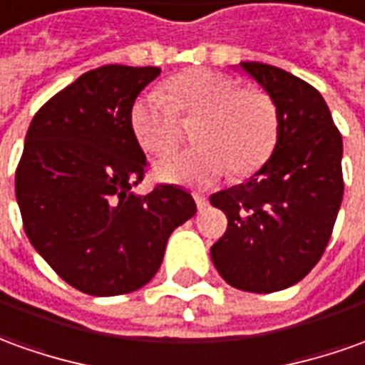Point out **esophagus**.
Instances as JSON below:
<instances>
[{"instance_id": "34e87169", "label": "esophagus", "mask_w": 365, "mask_h": 365, "mask_svg": "<svg viewBox=\"0 0 365 365\" xmlns=\"http://www.w3.org/2000/svg\"><path fill=\"white\" fill-rule=\"evenodd\" d=\"M195 200H197L198 210H205V208H207V197H205V195H198V192H195Z\"/></svg>"}]
</instances>
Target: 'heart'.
Listing matches in <instances>:
<instances>
[{
	"label": "heart",
	"mask_w": 365,
	"mask_h": 365,
	"mask_svg": "<svg viewBox=\"0 0 365 365\" xmlns=\"http://www.w3.org/2000/svg\"><path fill=\"white\" fill-rule=\"evenodd\" d=\"M178 115L198 119L195 149L160 160L157 175L167 182L205 188L232 167L248 177L264 167L278 140V107L268 93L225 73L190 69L175 75L165 93L149 91L135 99L130 130L143 150L163 157L178 143Z\"/></svg>",
	"instance_id": "b5f03b06"
}]
</instances>
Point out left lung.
I'll return each mask as SVG.
<instances>
[{"mask_svg":"<svg viewBox=\"0 0 365 365\" xmlns=\"http://www.w3.org/2000/svg\"><path fill=\"white\" fill-rule=\"evenodd\" d=\"M240 67L274 99L280 129L255 177L210 197L228 218L210 258L230 286L270 294L300 282L328 246L344 197L341 135L310 83L266 63Z\"/></svg>","mask_w":365,"mask_h":365,"instance_id":"1","label":"left lung"}]
</instances>
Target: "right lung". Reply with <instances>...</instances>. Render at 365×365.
<instances>
[{"instance_id":"obj_1","label":"right lung","mask_w":365,"mask_h":365,"mask_svg":"<svg viewBox=\"0 0 365 365\" xmlns=\"http://www.w3.org/2000/svg\"><path fill=\"white\" fill-rule=\"evenodd\" d=\"M158 67L103 65L35 113L15 170L25 235L45 262L91 296L135 292L150 282L170 232L197 212L175 185L133 192L147 157L129 113Z\"/></svg>"}]
</instances>
